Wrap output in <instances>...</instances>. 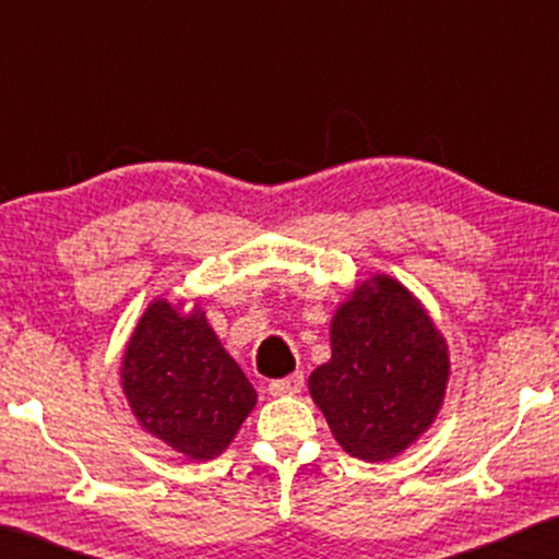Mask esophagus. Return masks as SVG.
<instances>
[{
    "label": "esophagus",
    "mask_w": 559,
    "mask_h": 559,
    "mask_svg": "<svg viewBox=\"0 0 559 559\" xmlns=\"http://www.w3.org/2000/svg\"><path fill=\"white\" fill-rule=\"evenodd\" d=\"M305 384V377L300 371L297 373H289L285 379H272L270 381V394L274 396H282V394H297Z\"/></svg>",
    "instance_id": "1"
}]
</instances>
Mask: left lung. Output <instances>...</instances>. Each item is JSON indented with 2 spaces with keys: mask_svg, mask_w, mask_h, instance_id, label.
<instances>
[{
  "mask_svg": "<svg viewBox=\"0 0 559 559\" xmlns=\"http://www.w3.org/2000/svg\"><path fill=\"white\" fill-rule=\"evenodd\" d=\"M331 361L310 377L312 400L338 445L386 461L438 415L448 381L445 341L400 282L377 274L331 323Z\"/></svg>",
  "mask_w": 559,
  "mask_h": 559,
  "instance_id": "8db88e82",
  "label": "left lung"
}]
</instances>
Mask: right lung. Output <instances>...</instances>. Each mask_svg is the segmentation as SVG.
Segmentation results:
<instances>
[{
	"instance_id": "1",
	"label": "right lung",
	"mask_w": 559,
	"mask_h": 559,
	"mask_svg": "<svg viewBox=\"0 0 559 559\" xmlns=\"http://www.w3.org/2000/svg\"><path fill=\"white\" fill-rule=\"evenodd\" d=\"M121 384L144 430L193 461L224 453L257 402L203 312L180 316L165 300L152 302L136 325Z\"/></svg>"
}]
</instances>
